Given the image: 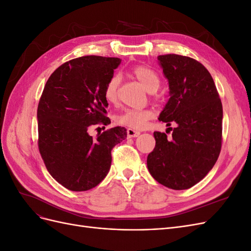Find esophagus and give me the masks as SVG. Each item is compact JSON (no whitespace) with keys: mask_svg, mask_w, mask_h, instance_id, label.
Segmentation results:
<instances>
[{"mask_svg":"<svg viewBox=\"0 0 251 251\" xmlns=\"http://www.w3.org/2000/svg\"><path fill=\"white\" fill-rule=\"evenodd\" d=\"M126 134H127L128 138H134V137H137V136H139L140 132L135 131V130H133V128H127Z\"/></svg>","mask_w":251,"mask_h":251,"instance_id":"1","label":"esophagus"}]
</instances>
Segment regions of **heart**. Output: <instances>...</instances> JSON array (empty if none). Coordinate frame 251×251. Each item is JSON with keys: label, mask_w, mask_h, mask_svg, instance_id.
<instances>
[{"label": "heart", "mask_w": 251, "mask_h": 251, "mask_svg": "<svg viewBox=\"0 0 251 251\" xmlns=\"http://www.w3.org/2000/svg\"><path fill=\"white\" fill-rule=\"evenodd\" d=\"M131 74L138 79L141 85L146 88L149 92L154 93L160 87V78L159 75L150 67L147 66H136L131 69ZM120 78L117 74L108 80L107 85L103 90L104 98L109 102H115L118 97V89H119ZM153 117V113L151 110H132L127 109L125 112L118 114L115 117L116 123L128 126L135 130H142L146 127L148 121Z\"/></svg>", "instance_id": "heart-1"}]
</instances>
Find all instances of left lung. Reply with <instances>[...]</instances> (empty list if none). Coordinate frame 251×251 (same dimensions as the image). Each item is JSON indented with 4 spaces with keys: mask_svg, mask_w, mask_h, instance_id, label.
<instances>
[{
    "mask_svg": "<svg viewBox=\"0 0 251 251\" xmlns=\"http://www.w3.org/2000/svg\"><path fill=\"white\" fill-rule=\"evenodd\" d=\"M169 80L170 100L159 120L171 126L172 139L154 132L156 146L148 169L159 183L176 191L200 182L215 165L222 146V102L210 73L192 57L158 56ZM166 130V131H168Z\"/></svg>",
    "mask_w": 251,
    "mask_h": 251,
    "instance_id": "1",
    "label": "left lung"
}]
</instances>
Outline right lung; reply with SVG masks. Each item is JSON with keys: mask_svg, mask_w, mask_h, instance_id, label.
<instances>
[{"mask_svg": "<svg viewBox=\"0 0 251 251\" xmlns=\"http://www.w3.org/2000/svg\"><path fill=\"white\" fill-rule=\"evenodd\" d=\"M118 57L97 55L69 60L53 72L37 107L39 150L51 176L73 192L98 185L111 168V151L126 137L125 127L98 134L95 125L111 124L103 90L119 66Z\"/></svg>", "mask_w": 251, "mask_h": 251, "instance_id": "right-lung-1", "label": "right lung"}]
</instances>
